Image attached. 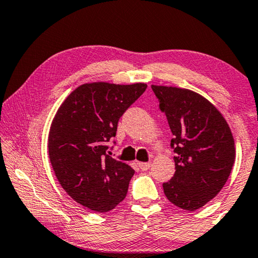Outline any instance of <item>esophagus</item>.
Here are the masks:
<instances>
[{
  "mask_svg": "<svg viewBox=\"0 0 258 258\" xmlns=\"http://www.w3.org/2000/svg\"><path fill=\"white\" fill-rule=\"evenodd\" d=\"M138 166L141 169V170H148L151 168V162H138Z\"/></svg>",
  "mask_w": 258,
  "mask_h": 258,
  "instance_id": "1",
  "label": "esophagus"
}]
</instances>
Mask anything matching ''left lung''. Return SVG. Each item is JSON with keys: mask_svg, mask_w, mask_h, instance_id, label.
Returning <instances> with one entry per match:
<instances>
[{"mask_svg": "<svg viewBox=\"0 0 258 258\" xmlns=\"http://www.w3.org/2000/svg\"><path fill=\"white\" fill-rule=\"evenodd\" d=\"M152 89L174 136L176 171L163 183L164 195L179 209L198 210L229 177L235 161L232 132L217 107L197 92L164 86Z\"/></svg>", "mask_w": 258, "mask_h": 258, "instance_id": "left-lung-1", "label": "left lung"}]
</instances>
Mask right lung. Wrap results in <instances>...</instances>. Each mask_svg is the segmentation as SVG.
<instances>
[{
    "mask_svg": "<svg viewBox=\"0 0 258 258\" xmlns=\"http://www.w3.org/2000/svg\"><path fill=\"white\" fill-rule=\"evenodd\" d=\"M147 84L86 83L72 92L53 119L48 155L63 190L95 212H107L124 201L134 170L107 155L118 121L144 94Z\"/></svg>",
    "mask_w": 258,
    "mask_h": 258,
    "instance_id": "right-lung-1",
    "label": "right lung"
}]
</instances>
